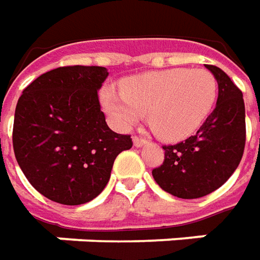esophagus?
<instances>
[{
  "label": "esophagus",
  "mask_w": 260,
  "mask_h": 260,
  "mask_svg": "<svg viewBox=\"0 0 260 260\" xmlns=\"http://www.w3.org/2000/svg\"><path fill=\"white\" fill-rule=\"evenodd\" d=\"M132 141H134V147H137V148L144 147V145L147 144V141H145V139L139 138V137H134V138H132Z\"/></svg>",
  "instance_id": "obj_1"
}]
</instances>
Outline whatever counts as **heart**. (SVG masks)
<instances>
[{"label":"heart","mask_w":260,"mask_h":260,"mask_svg":"<svg viewBox=\"0 0 260 260\" xmlns=\"http://www.w3.org/2000/svg\"><path fill=\"white\" fill-rule=\"evenodd\" d=\"M217 99L216 77L206 69L175 68L148 72L122 82V89L105 87L102 103L121 129L148 113L151 129L166 141L192 135L209 118Z\"/></svg>","instance_id":"heart-1"}]
</instances>
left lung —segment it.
<instances>
[{
	"instance_id": "left-lung-1",
	"label": "left lung",
	"mask_w": 260,
	"mask_h": 260,
	"mask_svg": "<svg viewBox=\"0 0 260 260\" xmlns=\"http://www.w3.org/2000/svg\"><path fill=\"white\" fill-rule=\"evenodd\" d=\"M219 85L214 111L200 129L180 144L162 147L155 183L178 199H200L217 190L236 171L246 141L243 94L220 68L206 64Z\"/></svg>"
}]
</instances>
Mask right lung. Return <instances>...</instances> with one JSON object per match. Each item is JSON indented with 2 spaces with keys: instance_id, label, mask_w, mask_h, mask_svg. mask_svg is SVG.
I'll use <instances>...</instances> for the list:
<instances>
[{
  "instance_id": "right-lung-1",
  "label": "right lung",
  "mask_w": 260,
  "mask_h": 260,
  "mask_svg": "<svg viewBox=\"0 0 260 260\" xmlns=\"http://www.w3.org/2000/svg\"><path fill=\"white\" fill-rule=\"evenodd\" d=\"M106 68L68 66L50 70L27 86L14 115L17 162L32 187L51 202L79 206L98 197L113 161L132 147L113 132L98 92Z\"/></svg>"
}]
</instances>
